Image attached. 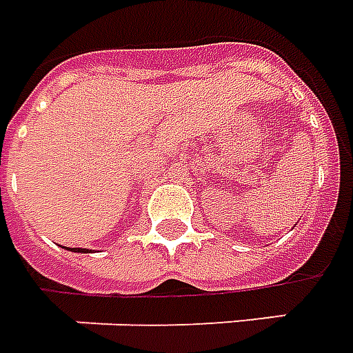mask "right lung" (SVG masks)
<instances>
[{"label":"right lung","instance_id":"right-lung-1","mask_svg":"<svg viewBox=\"0 0 353 353\" xmlns=\"http://www.w3.org/2000/svg\"><path fill=\"white\" fill-rule=\"evenodd\" d=\"M68 251H72V252H89V249H77V247H74V249H72V247H68Z\"/></svg>","mask_w":353,"mask_h":353}]
</instances>
